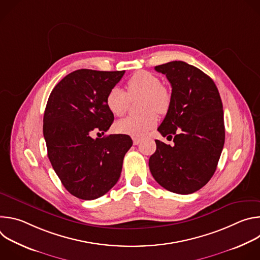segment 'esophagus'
I'll use <instances>...</instances> for the list:
<instances>
[{"label": "esophagus", "instance_id": "34e87169", "mask_svg": "<svg viewBox=\"0 0 260 260\" xmlns=\"http://www.w3.org/2000/svg\"><path fill=\"white\" fill-rule=\"evenodd\" d=\"M140 142H141V140L139 138H133L134 145H138V144H140Z\"/></svg>", "mask_w": 260, "mask_h": 260}]
</instances>
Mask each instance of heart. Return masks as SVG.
<instances>
[{
  "label": "heart",
  "mask_w": 260,
  "mask_h": 260,
  "mask_svg": "<svg viewBox=\"0 0 260 260\" xmlns=\"http://www.w3.org/2000/svg\"><path fill=\"white\" fill-rule=\"evenodd\" d=\"M142 96L141 108L144 114L131 116L118 121L115 129L119 134L132 137H143L157 122V113L165 114L171 105V93L154 74L147 71L135 73L126 81V91L119 86L111 88L106 96V105L115 116L124 115L131 100Z\"/></svg>",
  "instance_id": "heart-1"
}]
</instances>
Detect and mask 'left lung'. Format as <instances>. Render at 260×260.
<instances>
[{
  "mask_svg": "<svg viewBox=\"0 0 260 260\" xmlns=\"http://www.w3.org/2000/svg\"><path fill=\"white\" fill-rule=\"evenodd\" d=\"M172 86L171 105L157 128L173 137L174 146L155 140L149 158L155 181L169 191L190 194L214 175L225 140L223 109L214 81L200 69L181 60L156 66Z\"/></svg>",
  "mask_w": 260,
  "mask_h": 260,
  "instance_id": "1",
  "label": "left lung"
}]
</instances>
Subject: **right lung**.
Wrapping results in <instances>:
<instances>
[{
    "instance_id": "add662e5",
    "label": "right lung",
    "mask_w": 260,
    "mask_h": 260,
    "mask_svg": "<svg viewBox=\"0 0 260 260\" xmlns=\"http://www.w3.org/2000/svg\"><path fill=\"white\" fill-rule=\"evenodd\" d=\"M123 75L124 71H74L55 85L47 101L43 135L48 158L64 188L78 199L95 200L112 188L133 145L127 135L90 137L112 124L114 115L106 96Z\"/></svg>"
}]
</instances>
